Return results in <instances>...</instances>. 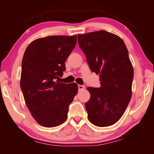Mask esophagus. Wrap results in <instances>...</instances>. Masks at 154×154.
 Returning a JSON list of instances; mask_svg holds the SVG:
<instances>
[{"label":"esophagus","instance_id":"1","mask_svg":"<svg viewBox=\"0 0 154 154\" xmlns=\"http://www.w3.org/2000/svg\"><path fill=\"white\" fill-rule=\"evenodd\" d=\"M78 87H79V90H83L85 89V86H84V85H79V86H78Z\"/></svg>","mask_w":154,"mask_h":154}]
</instances>
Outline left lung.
I'll return each instance as SVG.
<instances>
[{
    "instance_id": "1",
    "label": "left lung",
    "mask_w": 154,
    "mask_h": 154,
    "mask_svg": "<svg viewBox=\"0 0 154 154\" xmlns=\"http://www.w3.org/2000/svg\"><path fill=\"white\" fill-rule=\"evenodd\" d=\"M78 41L91 71L100 75V88H87L88 120L98 127L112 125L123 115L132 97L134 71L127 48L119 36L104 30L79 34Z\"/></svg>"
}]
</instances>
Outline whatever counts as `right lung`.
I'll use <instances>...</instances> for the list:
<instances>
[{
  "instance_id": "obj_1",
  "label": "right lung",
  "mask_w": 154,
  "mask_h": 154,
  "mask_svg": "<svg viewBox=\"0 0 154 154\" xmlns=\"http://www.w3.org/2000/svg\"><path fill=\"white\" fill-rule=\"evenodd\" d=\"M76 39V35L41 38L24 52L20 87L31 114L43 127H56L66 121L69 104L78 92L76 83L56 81L66 70L64 63Z\"/></svg>"
}]
</instances>
